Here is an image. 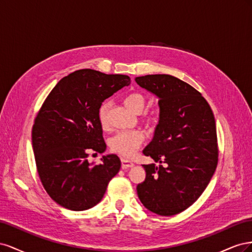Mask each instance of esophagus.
Instances as JSON below:
<instances>
[{"label":"esophagus","mask_w":252,"mask_h":252,"mask_svg":"<svg viewBox=\"0 0 252 252\" xmlns=\"http://www.w3.org/2000/svg\"><path fill=\"white\" fill-rule=\"evenodd\" d=\"M121 162H122V168H123V169L130 168V167H132L134 165L132 162L128 161V159H125V158H122Z\"/></svg>","instance_id":"34e87169"}]
</instances>
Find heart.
<instances>
[{"instance_id": "b5f03b06", "label": "heart", "mask_w": 252, "mask_h": 252, "mask_svg": "<svg viewBox=\"0 0 252 252\" xmlns=\"http://www.w3.org/2000/svg\"><path fill=\"white\" fill-rule=\"evenodd\" d=\"M125 105L131 112L135 114H141L146 108L147 98L140 93H133L125 97ZM109 102H104L100 106V108H98V122H100V125L103 129L109 128ZM157 119V114L152 112L145 117L144 122L148 126H151L156 123ZM144 140L145 133L142 130L119 132L109 140V148L113 154H117L123 158H131L143 144Z\"/></svg>"}]
</instances>
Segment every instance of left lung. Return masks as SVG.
Wrapping results in <instances>:
<instances>
[{"instance_id": "left-lung-1", "label": "left lung", "mask_w": 252, "mask_h": 252, "mask_svg": "<svg viewBox=\"0 0 252 252\" xmlns=\"http://www.w3.org/2000/svg\"><path fill=\"white\" fill-rule=\"evenodd\" d=\"M135 82L158 97L159 107L154 139L143 150L158 165H143L146 178L136 191L151 212L178 215L199 199L216 171L215 116L199 91L172 75L148 74Z\"/></svg>"}]
</instances>
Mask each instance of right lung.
I'll list each match as a JSON object with an SVG mask.
<instances>
[{"label": "right lung", "instance_id": "add662e5", "mask_svg": "<svg viewBox=\"0 0 252 252\" xmlns=\"http://www.w3.org/2000/svg\"><path fill=\"white\" fill-rule=\"evenodd\" d=\"M129 84L128 75L81 69L61 80L43 103L32 127L34 159L45 190L62 207H94L119 172L117 155L104 156L98 165L87 158L106 150L98 108Z\"/></svg>", "mask_w": 252, "mask_h": 252}]
</instances>
